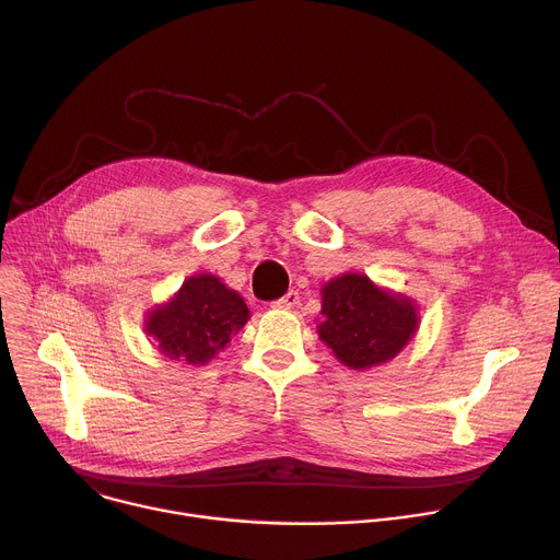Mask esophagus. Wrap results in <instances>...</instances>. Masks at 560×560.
Wrapping results in <instances>:
<instances>
[{
  "mask_svg": "<svg viewBox=\"0 0 560 560\" xmlns=\"http://www.w3.org/2000/svg\"><path fill=\"white\" fill-rule=\"evenodd\" d=\"M294 305H299V292L296 290H290L285 296L272 301L275 310H292Z\"/></svg>",
  "mask_w": 560,
  "mask_h": 560,
  "instance_id": "34e87169",
  "label": "esophagus"
}]
</instances>
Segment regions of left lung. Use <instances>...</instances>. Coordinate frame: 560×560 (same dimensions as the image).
Masks as SVG:
<instances>
[{"label": "left lung", "instance_id": "8db88e82", "mask_svg": "<svg viewBox=\"0 0 560 560\" xmlns=\"http://www.w3.org/2000/svg\"><path fill=\"white\" fill-rule=\"evenodd\" d=\"M318 337L352 368L381 365L401 352L419 330L417 303L374 285L365 275H341L322 288Z\"/></svg>", "mask_w": 560, "mask_h": 560}]
</instances>
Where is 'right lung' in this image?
Here are the masks:
<instances>
[{
	"label": "right lung",
	"instance_id": "1",
	"mask_svg": "<svg viewBox=\"0 0 560 560\" xmlns=\"http://www.w3.org/2000/svg\"><path fill=\"white\" fill-rule=\"evenodd\" d=\"M248 318L250 310L238 292L206 272L186 279L168 303L150 310L145 332L164 357L203 365L230 343V337L242 330Z\"/></svg>",
	"mask_w": 560,
	"mask_h": 560
}]
</instances>
